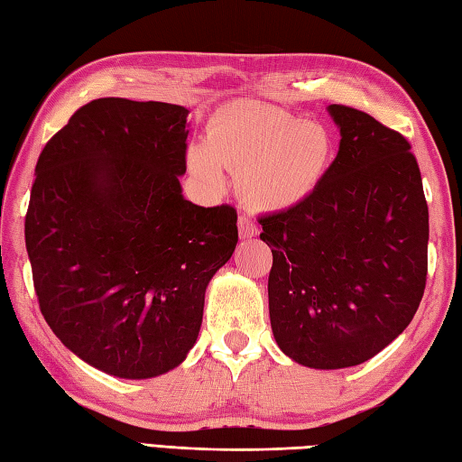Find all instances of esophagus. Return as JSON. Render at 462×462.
I'll return each instance as SVG.
<instances>
[{"label": "esophagus", "mask_w": 462, "mask_h": 462, "mask_svg": "<svg viewBox=\"0 0 462 462\" xmlns=\"http://www.w3.org/2000/svg\"><path fill=\"white\" fill-rule=\"evenodd\" d=\"M259 235V225L251 217V215H241L239 217V237L241 239H251Z\"/></svg>", "instance_id": "34e87169"}]
</instances>
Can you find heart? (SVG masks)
Wrapping results in <instances>:
<instances>
[{
  "instance_id": "obj_1",
  "label": "heart",
  "mask_w": 462,
  "mask_h": 462,
  "mask_svg": "<svg viewBox=\"0 0 462 462\" xmlns=\"http://www.w3.org/2000/svg\"><path fill=\"white\" fill-rule=\"evenodd\" d=\"M333 157L335 141L323 125L243 99L215 113L205 143L193 145L187 162L213 189H223V169H231L239 173V191L249 205L287 211L319 189Z\"/></svg>"
}]
</instances>
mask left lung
<instances>
[{"label": "left lung", "mask_w": 462, "mask_h": 462, "mask_svg": "<svg viewBox=\"0 0 462 462\" xmlns=\"http://www.w3.org/2000/svg\"><path fill=\"white\" fill-rule=\"evenodd\" d=\"M341 131L319 189L261 217L273 253L279 349L310 369L361 365L415 317L427 283L429 207L409 141L369 113L328 106Z\"/></svg>", "instance_id": "left-lung-1"}]
</instances>
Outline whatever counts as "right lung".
Listing matches in <instances>:
<instances>
[{
  "mask_svg": "<svg viewBox=\"0 0 462 462\" xmlns=\"http://www.w3.org/2000/svg\"><path fill=\"white\" fill-rule=\"evenodd\" d=\"M181 106L93 99L43 147L25 215L42 315L81 361L152 379L185 361L237 245L231 205L183 197Z\"/></svg>",
  "mask_w": 462,
  "mask_h": 462,
  "instance_id": "add662e5",
  "label": "right lung"
}]
</instances>
